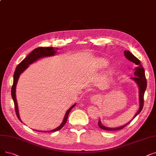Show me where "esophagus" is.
Returning a JSON list of instances; mask_svg holds the SVG:
<instances>
[{"label": "esophagus", "mask_w": 156, "mask_h": 156, "mask_svg": "<svg viewBox=\"0 0 156 156\" xmlns=\"http://www.w3.org/2000/svg\"><path fill=\"white\" fill-rule=\"evenodd\" d=\"M99 99H100V97L98 96V95H94V96L91 97V101L93 103H97L99 101Z\"/></svg>", "instance_id": "esophagus-1"}]
</instances>
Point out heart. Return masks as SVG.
I'll list each match as a JSON object with an SVG mask.
<instances>
[{
	"label": "heart",
	"instance_id": "b5f03b06",
	"mask_svg": "<svg viewBox=\"0 0 156 156\" xmlns=\"http://www.w3.org/2000/svg\"><path fill=\"white\" fill-rule=\"evenodd\" d=\"M102 63H103V65H105V64H106V62H105V61H102Z\"/></svg>",
	"mask_w": 156,
	"mask_h": 156
}]
</instances>
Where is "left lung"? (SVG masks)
Returning a JSON list of instances; mask_svg holds the SVG:
<instances>
[{
    "mask_svg": "<svg viewBox=\"0 0 156 156\" xmlns=\"http://www.w3.org/2000/svg\"><path fill=\"white\" fill-rule=\"evenodd\" d=\"M124 55L129 60L133 62L134 64H136V67L135 68L134 71V75L135 76L132 77L131 78L134 80L136 83L138 84L139 87V98H140V108L138 112L135 115L134 118L136 117L138 114L140 113V112L143 109L144 105V94L147 88V79L145 77V71L143 66L141 64L140 60L137 58L136 57H135L133 54H132L129 51H124ZM132 121V120H131ZM131 121H130L129 122H128L127 124L124 125L121 127H117V128H110V127H107L105 126H103L101 124L100 120L98 122V126L99 127L102 129L103 130L106 131H117V130H120L122 129L123 128H124L127 124H129Z\"/></svg>",
    "mask_w": 156,
    "mask_h": 156,
    "instance_id": "1",
    "label": "left lung"
}]
</instances>
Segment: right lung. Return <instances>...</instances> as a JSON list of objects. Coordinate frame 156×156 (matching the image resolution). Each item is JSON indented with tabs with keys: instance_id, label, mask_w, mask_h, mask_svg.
Here are the masks:
<instances>
[{
	"instance_id": "obj_1",
	"label": "right lung",
	"mask_w": 156,
	"mask_h": 156,
	"mask_svg": "<svg viewBox=\"0 0 156 156\" xmlns=\"http://www.w3.org/2000/svg\"><path fill=\"white\" fill-rule=\"evenodd\" d=\"M56 51L54 50L53 47H38V48H36L34 50L30 53H29L28 56H27L22 61L20 62L16 67V70L14 73V76H13V84L11 88V96L13 99V101H14V104H15V109L16 112V116L18 119L21 121L19 116V113H18V104H17V101L16 99V86L18 82V78L21 74L25 69H26L27 67H29V65L32 64L36 60H37L38 58H41L43 57H48V56H52L53 55ZM76 105H73L67 111L65 117L64 119V120L62 122V124H60L57 128H56L55 129H53L51 131H49L48 132H53V131H57L63 127V126L66 124L67 118H68L69 113L72 110V108L74 107ZM46 132V131H44ZM48 132V131H47Z\"/></svg>"
}]
</instances>
